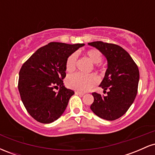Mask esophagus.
I'll return each mask as SVG.
<instances>
[{
	"label": "esophagus",
	"mask_w": 155,
	"mask_h": 155,
	"mask_svg": "<svg viewBox=\"0 0 155 155\" xmlns=\"http://www.w3.org/2000/svg\"><path fill=\"white\" fill-rule=\"evenodd\" d=\"M75 94H76V95H81V96L84 95V93H83V92H79V91H76V92H75Z\"/></svg>",
	"instance_id": "esophagus-1"
}]
</instances>
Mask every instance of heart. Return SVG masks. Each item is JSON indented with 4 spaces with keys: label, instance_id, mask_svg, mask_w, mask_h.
Listing matches in <instances>:
<instances>
[{
    "label": "heart",
    "instance_id": "1",
    "mask_svg": "<svg viewBox=\"0 0 155 155\" xmlns=\"http://www.w3.org/2000/svg\"><path fill=\"white\" fill-rule=\"evenodd\" d=\"M85 54L90 58L97 66L100 65L102 60V54L99 50L95 49H90L85 52ZM77 54L73 53L68 58L65 63V69L68 72H73L76 66ZM98 78L95 74H83L75 73L68 76L66 78V85L69 88L76 90L79 92H87L95 86L98 83Z\"/></svg>",
    "mask_w": 155,
    "mask_h": 155
}]
</instances>
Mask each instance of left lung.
<instances>
[{"label": "left lung", "instance_id": "1", "mask_svg": "<svg viewBox=\"0 0 155 155\" xmlns=\"http://www.w3.org/2000/svg\"><path fill=\"white\" fill-rule=\"evenodd\" d=\"M106 57L108 62L105 76L100 87L106 96L93 92L90 108L97 117L115 120L127 112L136 98L139 81V71L130 55L123 48L103 41L88 43Z\"/></svg>", "mask_w": 155, "mask_h": 155}]
</instances>
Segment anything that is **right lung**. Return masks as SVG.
Here are the masks:
<instances>
[{
	"label": "right lung",
	"mask_w": 155,
	"mask_h": 155,
	"mask_svg": "<svg viewBox=\"0 0 155 155\" xmlns=\"http://www.w3.org/2000/svg\"><path fill=\"white\" fill-rule=\"evenodd\" d=\"M84 44L51 42L39 48L19 71L18 90L29 114L41 123L58 120L65 111L74 92L65 87V63ZM59 88L55 92L54 89Z\"/></svg>",
	"instance_id": "right-lung-1"
}]
</instances>
